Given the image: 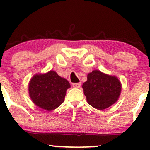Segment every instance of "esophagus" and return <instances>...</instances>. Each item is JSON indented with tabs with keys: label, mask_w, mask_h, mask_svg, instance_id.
<instances>
[{
	"label": "esophagus",
	"mask_w": 150,
	"mask_h": 150,
	"mask_svg": "<svg viewBox=\"0 0 150 150\" xmlns=\"http://www.w3.org/2000/svg\"><path fill=\"white\" fill-rule=\"evenodd\" d=\"M73 87H75V88H79V87L81 86L80 82H78V83H73Z\"/></svg>",
	"instance_id": "esophagus-1"
}]
</instances>
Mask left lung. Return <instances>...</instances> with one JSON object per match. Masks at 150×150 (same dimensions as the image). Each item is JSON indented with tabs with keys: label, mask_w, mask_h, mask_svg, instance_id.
Segmentation results:
<instances>
[{
	"label": "left lung",
	"mask_w": 150,
	"mask_h": 150,
	"mask_svg": "<svg viewBox=\"0 0 150 150\" xmlns=\"http://www.w3.org/2000/svg\"><path fill=\"white\" fill-rule=\"evenodd\" d=\"M82 88L88 104L97 109L104 110L118 100L121 85L117 77L93 70L87 75Z\"/></svg>",
	"instance_id": "obj_1"
}]
</instances>
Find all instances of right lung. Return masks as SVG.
Wrapping results in <instances>:
<instances>
[{
    "instance_id": "1",
    "label": "right lung",
    "mask_w": 150,
    "mask_h": 150,
    "mask_svg": "<svg viewBox=\"0 0 150 150\" xmlns=\"http://www.w3.org/2000/svg\"><path fill=\"white\" fill-rule=\"evenodd\" d=\"M70 87L68 80L51 70L44 75H34L30 82L29 92L34 104L51 111L63 104Z\"/></svg>"
}]
</instances>
